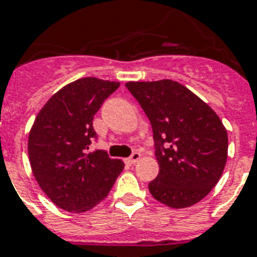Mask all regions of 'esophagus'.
Segmentation results:
<instances>
[{"label":"esophagus","mask_w":257,"mask_h":257,"mask_svg":"<svg viewBox=\"0 0 257 257\" xmlns=\"http://www.w3.org/2000/svg\"><path fill=\"white\" fill-rule=\"evenodd\" d=\"M142 158V155L139 154V152H133L131 156H129L128 159H125V163L126 164H135L137 162V160Z\"/></svg>","instance_id":"34e87169"}]
</instances>
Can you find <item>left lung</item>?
Here are the masks:
<instances>
[{
    "label": "left lung",
    "instance_id": "8db88e82",
    "mask_svg": "<svg viewBox=\"0 0 257 257\" xmlns=\"http://www.w3.org/2000/svg\"><path fill=\"white\" fill-rule=\"evenodd\" d=\"M148 117L159 174L148 189L155 199L182 209L210 193L228 158V133L220 117L193 91L171 79L128 82Z\"/></svg>",
    "mask_w": 257,
    "mask_h": 257
}]
</instances>
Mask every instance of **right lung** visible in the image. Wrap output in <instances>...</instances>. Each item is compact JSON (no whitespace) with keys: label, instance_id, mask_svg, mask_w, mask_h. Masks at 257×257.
I'll return each instance as SVG.
<instances>
[{"label":"right lung","instance_id":"right-lung-1","mask_svg":"<svg viewBox=\"0 0 257 257\" xmlns=\"http://www.w3.org/2000/svg\"><path fill=\"white\" fill-rule=\"evenodd\" d=\"M118 86L93 76L81 78L54 94L33 122L28 139L33 175L63 210H90L109 194L124 168L106 151H87L97 140L94 114Z\"/></svg>","mask_w":257,"mask_h":257}]
</instances>
